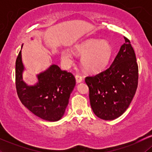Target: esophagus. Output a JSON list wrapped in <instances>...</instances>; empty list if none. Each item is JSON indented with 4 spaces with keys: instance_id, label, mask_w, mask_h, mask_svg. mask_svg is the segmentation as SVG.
Segmentation results:
<instances>
[{
    "instance_id": "1",
    "label": "esophagus",
    "mask_w": 152,
    "mask_h": 152,
    "mask_svg": "<svg viewBox=\"0 0 152 152\" xmlns=\"http://www.w3.org/2000/svg\"><path fill=\"white\" fill-rule=\"evenodd\" d=\"M75 78H76V83H81L83 81V78L81 77L80 75H76V76H75Z\"/></svg>"
}]
</instances>
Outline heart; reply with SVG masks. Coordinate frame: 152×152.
<instances>
[{
    "mask_svg": "<svg viewBox=\"0 0 152 152\" xmlns=\"http://www.w3.org/2000/svg\"><path fill=\"white\" fill-rule=\"evenodd\" d=\"M74 53L81 56L82 67L88 72H98L108 65L113 55V48L107 41L88 39L75 45ZM61 58L66 66L72 64V56L69 50L61 52Z\"/></svg>",
    "mask_w": 152,
    "mask_h": 152,
    "instance_id": "b5f03b06",
    "label": "heart"
}]
</instances>
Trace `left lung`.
<instances>
[{
	"instance_id": "obj_1",
	"label": "left lung",
	"mask_w": 152,
	"mask_h": 152,
	"mask_svg": "<svg viewBox=\"0 0 152 152\" xmlns=\"http://www.w3.org/2000/svg\"><path fill=\"white\" fill-rule=\"evenodd\" d=\"M124 39L111 65L85 79L89 88L91 107L96 116L106 121L119 117L126 111L137 88L136 55L129 40Z\"/></svg>"
}]
</instances>
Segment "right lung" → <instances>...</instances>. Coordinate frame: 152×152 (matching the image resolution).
<instances>
[{
  "label": "right lung",
  "mask_w": 152,
  "mask_h": 152,
  "mask_svg": "<svg viewBox=\"0 0 152 152\" xmlns=\"http://www.w3.org/2000/svg\"><path fill=\"white\" fill-rule=\"evenodd\" d=\"M25 71L20 50L15 62V85L20 102L42 119L48 121L60 120L65 114L70 95L76 85L74 76L53 64L36 74L37 82L35 84L28 85L23 78Z\"/></svg>",
  "instance_id": "add662e5"
}]
</instances>
